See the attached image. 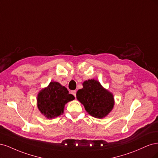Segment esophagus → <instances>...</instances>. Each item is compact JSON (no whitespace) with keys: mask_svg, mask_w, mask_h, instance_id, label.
<instances>
[{"mask_svg":"<svg viewBox=\"0 0 158 158\" xmlns=\"http://www.w3.org/2000/svg\"><path fill=\"white\" fill-rule=\"evenodd\" d=\"M76 93H77V91H76V90H73L72 92V94H73V95L75 96H75H76Z\"/></svg>","mask_w":158,"mask_h":158,"instance_id":"obj_1","label":"esophagus"}]
</instances>
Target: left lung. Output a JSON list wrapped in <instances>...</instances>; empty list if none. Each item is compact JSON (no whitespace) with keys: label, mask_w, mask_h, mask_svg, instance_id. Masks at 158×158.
<instances>
[{"label":"left lung","mask_w":158,"mask_h":158,"mask_svg":"<svg viewBox=\"0 0 158 158\" xmlns=\"http://www.w3.org/2000/svg\"><path fill=\"white\" fill-rule=\"evenodd\" d=\"M76 97L84 106L86 112L98 119L108 115L115 103L113 94L94 79L84 81L83 88L77 90Z\"/></svg>","instance_id":"8db88e82"}]
</instances>
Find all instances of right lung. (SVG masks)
I'll return each mask as SVG.
<instances>
[{
    "label": "right lung",
    "mask_w": 158,
    "mask_h": 158,
    "mask_svg": "<svg viewBox=\"0 0 158 158\" xmlns=\"http://www.w3.org/2000/svg\"><path fill=\"white\" fill-rule=\"evenodd\" d=\"M74 99V96L69 94L64 86L51 81L47 87L39 92L37 105L40 112L50 119L64 114L65 105Z\"/></svg>",
    "instance_id": "add662e5"
}]
</instances>
